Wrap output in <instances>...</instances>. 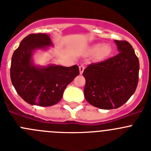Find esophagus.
I'll return each mask as SVG.
<instances>
[{"label":"esophagus","instance_id":"34e87169","mask_svg":"<svg viewBox=\"0 0 151 151\" xmlns=\"http://www.w3.org/2000/svg\"><path fill=\"white\" fill-rule=\"evenodd\" d=\"M85 66L84 65V64H82V65H80L79 66V72L81 74H82V73L84 72V69H85Z\"/></svg>","mask_w":151,"mask_h":151}]
</instances>
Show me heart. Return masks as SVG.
<instances>
[{
  "mask_svg": "<svg viewBox=\"0 0 151 151\" xmlns=\"http://www.w3.org/2000/svg\"><path fill=\"white\" fill-rule=\"evenodd\" d=\"M108 51H109V48H108V47L106 45H104V46H103L101 49V52L102 54H107Z\"/></svg>",
  "mask_w": 151,
  "mask_h": 151,
  "instance_id": "1",
  "label": "heart"
}]
</instances>
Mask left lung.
<instances>
[{
  "mask_svg": "<svg viewBox=\"0 0 151 151\" xmlns=\"http://www.w3.org/2000/svg\"><path fill=\"white\" fill-rule=\"evenodd\" d=\"M117 55L92 63L85 68L84 95L92 106L104 110L123 105L135 91L138 82L139 60L126 41L115 40Z\"/></svg>",
  "mask_w": 151,
  "mask_h": 151,
  "instance_id": "left-lung-1",
  "label": "left lung"
}]
</instances>
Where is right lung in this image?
<instances>
[{"label": "right lung", "mask_w": 151, "mask_h": 151, "mask_svg": "<svg viewBox=\"0 0 151 151\" xmlns=\"http://www.w3.org/2000/svg\"><path fill=\"white\" fill-rule=\"evenodd\" d=\"M45 33L27 35L13 52L10 78L22 99L32 105L49 106L59 102L66 86L79 74L78 66L70 67L50 65L45 68L32 64V54L36 49L51 45Z\"/></svg>", "instance_id": "right-lung-1"}]
</instances>
